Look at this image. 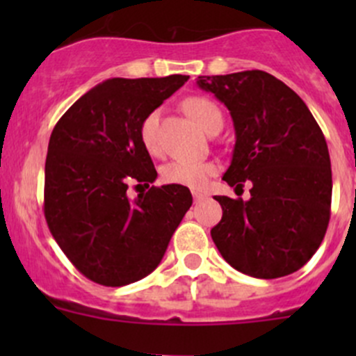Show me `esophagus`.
Returning a JSON list of instances; mask_svg holds the SVG:
<instances>
[{"label":"esophagus","instance_id":"1","mask_svg":"<svg viewBox=\"0 0 356 356\" xmlns=\"http://www.w3.org/2000/svg\"><path fill=\"white\" fill-rule=\"evenodd\" d=\"M204 196H207V195H204V193H200V191H193V198H195L196 203H198V201L203 200Z\"/></svg>","mask_w":356,"mask_h":356}]
</instances>
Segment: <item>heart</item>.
<instances>
[{"instance_id":"b5f03b06","label":"heart","mask_w":356,"mask_h":356,"mask_svg":"<svg viewBox=\"0 0 356 356\" xmlns=\"http://www.w3.org/2000/svg\"><path fill=\"white\" fill-rule=\"evenodd\" d=\"M184 108L204 129L210 131L213 125L222 124V111L211 99L204 96H191L184 102ZM158 122H160V111L153 110L145 117L139 127V138L146 152L156 155L160 152V141H158ZM215 165L211 161H193V160H170L161 167L160 174L163 182L167 184H179L186 188L200 189L213 175Z\"/></svg>"}]
</instances>
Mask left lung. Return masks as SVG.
Here are the masks:
<instances>
[{"mask_svg": "<svg viewBox=\"0 0 356 356\" xmlns=\"http://www.w3.org/2000/svg\"><path fill=\"white\" fill-rule=\"evenodd\" d=\"M198 86L231 111L236 131L224 181L250 200L215 196L222 220L211 239L229 265L258 279L300 270L321 246L331 218L327 143L303 99L264 70L201 75Z\"/></svg>", "mask_w": 356, "mask_h": 356, "instance_id": "left-lung-1", "label": "left lung"}]
</instances>
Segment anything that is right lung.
I'll return each instance as SVG.
<instances>
[{
	"label": "right lung",
	"instance_id": "1",
	"mask_svg": "<svg viewBox=\"0 0 356 356\" xmlns=\"http://www.w3.org/2000/svg\"><path fill=\"white\" fill-rule=\"evenodd\" d=\"M189 75L108 79L89 89L51 132L44 167V217L82 275L102 286L152 274L193 203L186 186L152 188L134 202L131 181L156 179L139 127Z\"/></svg>",
	"mask_w": 356,
	"mask_h": 356
}]
</instances>
